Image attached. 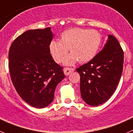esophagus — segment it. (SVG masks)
<instances>
[{
    "instance_id": "obj_1",
    "label": "esophagus",
    "mask_w": 133,
    "mask_h": 133,
    "mask_svg": "<svg viewBox=\"0 0 133 133\" xmlns=\"http://www.w3.org/2000/svg\"><path fill=\"white\" fill-rule=\"evenodd\" d=\"M75 71V69H74V68H65L64 69V74H65V75L68 76V75H69L71 73L73 72V71Z\"/></svg>"
}]
</instances>
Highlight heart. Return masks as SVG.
Returning <instances> with one entry per match:
<instances>
[{"mask_svg":"<svg viewBox=\"0 0 133 133\" xmlns=\"http://www.w3.org/2000/svg\"><path fill=\"white\" fill-rule=\"evenodd\" d=\"M102 37L96 30L71 28L61 34L60 41L52 40L49 51L57 63H60L69 49L71 54L64 59V64L71 65L79 61L86 63L91 60L98 52Z\"/></svg>","mask_w":133,"mask_h":133,"instance_id":"1","label":"heart"}]
</instances>
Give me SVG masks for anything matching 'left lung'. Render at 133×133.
Instances as JSON below:
<instances>
[{
  "label": "left lung",
  "mask_w": 133,
  "mask_h": 133,
  "mask_svg": "<svg viewBox=\"0 0 133 133\" xmlns=\"http://www.w3.org/2000/svg\"><path fill=\"white\" fill-rule=\"evenodd\" d=\"M123 51L111 35L101 51L87 64L76 69L80 75L83 100L92 106L106 102L117 88L123 72Z\"/></svg>",
  "instance_id": "left-lung-1"
}]
</instances>
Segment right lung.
Here are the masks:
<instances>
[{
	"mask_svg": "<svg viewBox=\"0 0 133 133\" xmlns=\"http://www.w3.org/2000/svg\"><path fill=\"white\" fill-rule=\"evenodd\" d=\"M53 37L50 27L30 29L17 37L9 50L12 83L20 97L37 108L52 103L57 85L65 77L50 53Z\"/></svg>",
	"mask_w": 133,
	"mask_h": 133,
	"instance_id": "1",
	"label": "right lung"
}]
</instances>
